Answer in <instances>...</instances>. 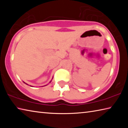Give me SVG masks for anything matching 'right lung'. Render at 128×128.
<instances>
[{"label":"right lung","instance_id":"obj_1","mask_svg":"<svg viewBox=\"0 0 128 128\" xmlns=\"http://www.w3.org/2000/svg\"><path fill=\"white\" fill-rule=\"evenodd\" d=\"M51 82V81L50 82H50ZM24 83H25V84H26V85H28V84H26V83H25V82H24ZM46 85H44V86H46ZM31 86V87H33V86ZM42 87H43V86H42Z\"/></svg>","mask_w":128,"mask_h":128}]
</instances>
